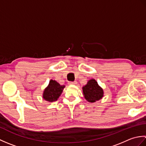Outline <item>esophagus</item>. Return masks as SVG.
I'll use <instances>...</instances> for the list:
<instances>
[{"label": "esophagus", "mask_w": 146, "mask_h": 146, "mask_svg": "<svg viewBox=\"0 0 146 146\" xmlns=\"http://www.w3.org/2000/svg\"><path fill=\"white\" fill-rule=\"evenodd\" d=\"M68 84H69V85H76V84H77V82L76 81H75V82H70L69 83H68Z\"/></svg>", "instance_id": "1"}]
</instances>
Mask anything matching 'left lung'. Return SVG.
I'll use <instances>...</instances> for the list:
<instances>
[{"mask_svg":"<svg viewBox=\"0 0 146 146\" xmlns=\"http://www.w3.org/2000/svg\"><path fill=\"white\" fill-rule=\"evenodd\" d=\"M82 90L85 98L91 103L100 100L104 97L103 89L98 85L95 79L90 80Z\"/></svg>","mask_w":146,"mask_h":146,"instance_id":"8db88e82","label":"left lung"}]
</instances>
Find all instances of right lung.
Returning <instances> with one entry per match:
<instances>
[{
	"instance_id": "add662e5",
	"label": "right lung",
	"mask_w": 146,
	"mask_h": 146,
	"mask_svg": "<svg viewBox=\"0 0 146 146\" xmlns=\"http://www.w3.org/2000/svg\"><path fill=\"white\" fill-rule=\"evenodd\" d=\"M64 87V85H61L55 80H51L48 86L44 89L42 97L45 100L49 102L56 101Z\"/></svg>"
}]
</instances>
